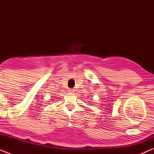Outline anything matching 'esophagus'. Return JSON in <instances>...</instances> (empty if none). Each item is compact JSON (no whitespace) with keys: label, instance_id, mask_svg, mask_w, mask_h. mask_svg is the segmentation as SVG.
<instances>
[{"label":"esophagus","instance_id":"obj_1","mask_svg":"<svg viewBox=\"0 0 154 154\" xmlns=\"http://www.w3.org/2000/svg\"><path fill=\"white\" fill-rule=\"evenodd\" d=\"M69 91L70 93H74L75 92V89H70Z\"/></svg>","mask_w":154,"mask_h":154}]
</instances>
